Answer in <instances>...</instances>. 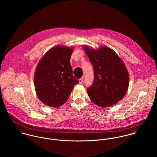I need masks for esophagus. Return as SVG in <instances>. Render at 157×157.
Masks as SVG:
<instances>
[{"mask_svg": "<svg viewBox=\"0 0 157 157\" xmlns=\"http://www.w3.org/2000/svg\"><path fill=\"white\" fill-rule=\"evenodd\" d=\"M83 77H82V78H79V80H78V82H79V83H80V84H82V82H83Z\"/></svg>", "mask_w": 157, "mask_h": 157, "instance_id": "esophagus-1", "label": "esophagus"}]
</instances>
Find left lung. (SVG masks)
I'll return each mask as SVG.
<instances>
[{
	"label": "left lung",
	"mask_w": 157,
	"mask_h": 157,
	"mask_svg": "<svg viewBox=\"0 0 157 157\" xmlns=\"http://www.w3.org/2000/svg\"><path fill=\"white\" fill-rule=\"evenodd\" d=\"M94 68V81L87 88L90 99L97 106L109 107L126 93L129 78L122 60L112 49L103 46L96 51L84 46Z\"/></svg>",
	"instance_id": "left-lung-1"
}]
</instances>
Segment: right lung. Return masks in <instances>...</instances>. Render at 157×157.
Segmentation results:
<instances>
[{
    "instance_id": "obj_1",
    "label": "right lung",
    "mask_w": 157,
    "mask_h": 157,
    "mask_svg": "<svg viewBox=\"0 0 157 157\" xmlns=\"http://www.w3.org/2000/svg\"><path fill=\"white\" fill-rule=\"evenodd\" d=\"M72 49L55 46L39 62L34 75L39 98L46 105L57 108L67 101L78 80L72 74L70 59Z\"/></svg>"
}]
</instances>
